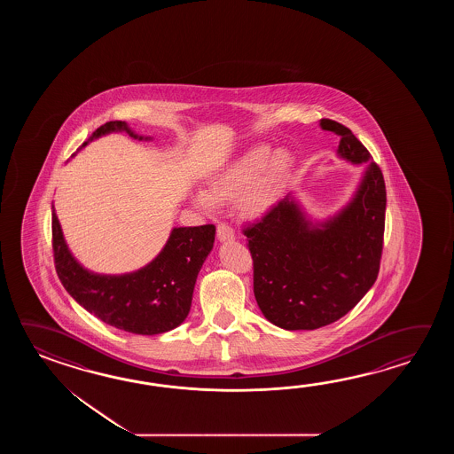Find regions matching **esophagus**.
Segmentation results:
<instances>
[{
    "mask_svg": "<svg viewBox=\"0 0 454 454\" xmlns=\"http://www.w3.org/2000/svg\"><path fill=\"white\" fill-rule=\"evenodd\" d=\"M217 239L219 241H231L235 239V231L229 223H219L217 225Z\"/></svg>",
    "mask_w": 454,
    "mask_h": 454,
    "instance_id": "1",
    "label": "esophagus"
}]
</instances>
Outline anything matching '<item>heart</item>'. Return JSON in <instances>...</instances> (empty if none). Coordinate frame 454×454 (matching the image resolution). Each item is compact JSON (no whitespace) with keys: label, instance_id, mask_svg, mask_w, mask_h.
Here are the masks:
<instances>
[{"label":"heart","instance_id":"heart-1","mask_svg":"<svg viewBox=\"0 0 454 454\" xmlns=\"http://www.w3.org/2000/svg\"><path fill=\"white\" fill-rule=\"evenodd\" d=\"M294 170L295 159L289 151L253 145L211 175L206 193L194 194L193 201L204 211H214L215 204L239 203L241 213L256 219L279 201Z\"/></svg>","mask_w":454,"mask_h":454}]
</instances>
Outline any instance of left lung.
I'll return each instance as SVG.
<instances>
[{"label":"left lung","mask_w":454,"mask_h":454,"mask_svg":"<svg viewBox=\"0 0 454 454\" xmlns=\"http://www.w3.org/2000/svg\"><path fill=\"white\" fill-rule=\"evenodd\" d=\"M340 136L339 157L365 164L350 203L325 223H309L287 194L243 229L253 258V290L262 315L287 331L318 329L354 309L380 270L385 233V178L352 131L323 118Z\"/></svg>","instance_id":"obj_1"}]
</instances>
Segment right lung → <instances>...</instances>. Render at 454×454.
<instances>
[{
  "instance_id": "1",
  "label": "right lung",
  "mask_w": 454,
  "mask_h": 454,
  "mask_svg": "<svg viewBox=\"0 0 454 454\" xmlns=\"http://www.w3.org/2000/svg\"><path fill=\"white\" fill-rule=\"evenodd\" d=\"M114 131H126L135 139H149L135 135L125 121H108L97 128L89 141ZM51 237L59 280L82 309L110 326L153 336L180 326L188 317L198 272L213 250L215 227L213 223L175 227L154 260L121 276L96 274L77 262L65 241L53 206Z\"/></svg>"
}]
</instances>
